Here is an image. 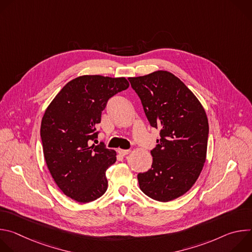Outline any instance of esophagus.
I'll return each instance as SVG.
<instances>
[{"label": "esophagus", "mask_w": 252, "mask_h": 252, "mask_svg": "<svg viewBox=\"0 0 252 252\" xmlns=\"http://www.w3.org/2000/svg\"><path fill=\"white\" fill-rule=\"evenodd\" d=\"M118 153L121 156H126V155H128L130 153V150H122V149H120V150H118Z\"/></svg>", "instance_id": "esophagus-1"}]
</instances>
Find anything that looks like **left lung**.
<instances>
[{
    "instance_id": "1",
    "label": "left lung",
    "mask_w": 252,
    "mask_h": 252,
    "mask_svg": "<svg viewBox=\"0 0 252 252\" xmlns=\"http://www.w3.org/2000/svg\"><path fill=\"white\" fill-rule=\"evenodd\" d=\"M153 127L160 138L151 152L152 168L138 173L141 191L166 202L188 192L206 158L208 120L193 93L167 70L128 78Z\"/></svg>"
}]
</instances>
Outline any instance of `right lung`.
I'll use <instances>...</instances> for the list:
<instances>
[{"instance_id": "right-lung-1", "label": "right lung", "mask_w": 252, "mask_h": 252, "mask_svg": "<svg viewBox=\"0 0 252 252\" xmlns=\"http://www.w3.org/2000/svg\"><path fill=\"white\" fill-rule=\"evenodd\" d=\"M129 87L126 78L82 76L68 82L47 107L41 138L47 166L60 189L78 202H91L107 189L105 171L117 153L97 137L107 100Z\"/></svg>"}]
</instances>
